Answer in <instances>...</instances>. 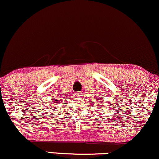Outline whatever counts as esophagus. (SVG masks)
<instances>
[{
    "label": "esophagus",
    "instance_id": "34e87169",
    "mask_svg": "<svg viewBox=\"0 0 159 159\" xmlns=\"http://www.w3.org/2000/svg\"><path fill=\"white\" fill-rule=\"evenodd\" d=\"M78 96H79V97H80V95H78Z\"/></svg>",
    "mask_w": 159,
    "mask_h": 159
}]
</instances>
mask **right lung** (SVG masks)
<instances>
[{"label": "right lung", "instance_id": "obj_1", "mask_svg": "<svg viewBox=\"0 0 159 159\" xmlns=\"http://www.w3.org/2000/svg\"><path fill=\"white\" fill-rule=\"evenodd\" d=\"M51 101H52V102H58V100H57V101H55V100H51Z\"/></svg>", "mask_w": 159, "mask_h": 159}]
</instances>
